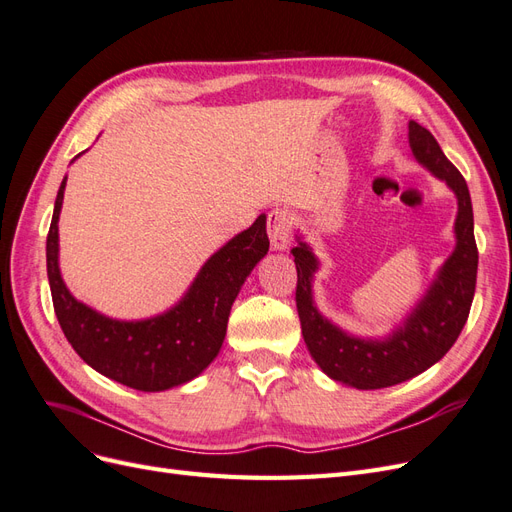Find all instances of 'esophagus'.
<instances>
[{"instance_id":"34e87169","label":"esophagus","mask_w":512,"mask_h":512,"mask_svg":"<svg viewBox=\"0 0 512 512\" xmlns=\"http://www.w3.org/2000/svg\"><path fill=\"white\" fill-rule=\"evenodd\" d=\"M290 230H292V218L288 209H273L267 215V232H269L273 250H286L290 243Z\"/></svg>"}]
</instances>
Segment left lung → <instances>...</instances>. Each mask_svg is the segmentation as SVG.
<instances>
[{"mask_svg": "<svg viewBox=\"0 0 512 512\" xmlns=\"http://www.w3.org/2000/svg\"><path fill=\"white\" fill-rule=\"evenodd\" d=\"M408 130L416 160L444 179L457 194L459 213L455 222V252L444 262L438 280L431 284L425 299L416 305L404 327L384 342H365L333 327L312 303V275L318 269L314 254L305 243L292 250L297 265L294 299H297L301 333L309 352L324 374L363 391L386 389L423 374L433 363H438L457 342L470 316L476 290L478 247L468 183L455 164L444 156L429 130L418 126L416 121H410Z\"/></svg>", "mask_w": 512, "mask_h": 512, "instance_id": "obj_1", "label": "left lung"}]
</instances>
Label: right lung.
Returning <instances> with one entry per match:
<instances>
[{"label":"right lung","instance_id":"obj_1","mask_svg":"<svg viewBox=\"0 0 512 512\" xmlns=\"http://www.w3.org/2000/svg\"><path fill=\"white\" fill-rule=\"evenodd\" d=\"M64 190L66 177L46 237V273L55 316L70 346L102 376L136 391H166L196 378L222 348L230 307L245 277L269 252L265 215L205 262L188 294L170 312L141 322H119L76 301L61 280L57 220Z\"/></svg>","mask_w":512,"mask_h":512}]
</instances>
